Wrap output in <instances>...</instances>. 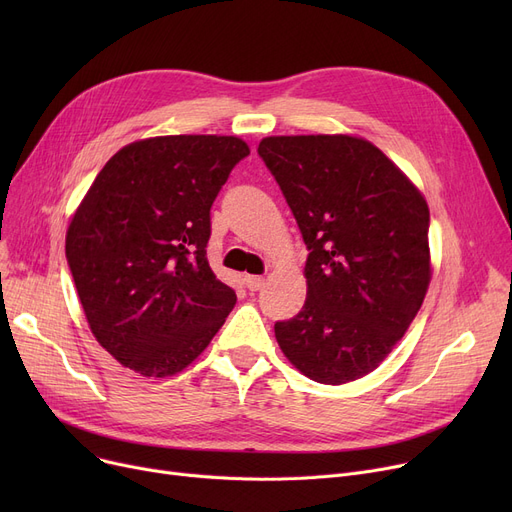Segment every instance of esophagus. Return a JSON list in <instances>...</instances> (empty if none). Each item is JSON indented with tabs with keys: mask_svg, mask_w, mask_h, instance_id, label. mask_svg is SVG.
<instances>
[{
	"mask_svg": "<svg viewBox=\"0 0 512 512\" xmlns=\"http://www.w3.org/2000/svg\"><path fill=\"white\" fill-rule=\"evenodd\" d=\"M245 284H247V288H249L251 292H257V290L263 288L265 278H261V276H245Z\"/></svg>",
	"mask_w": 512,
	"mask_h": 512,
	"instance_id": "esophagus-1",
	"label": "esophagus"
}]
</instances>
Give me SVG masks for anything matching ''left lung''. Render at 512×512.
<instances>
[{
  "instance_id": "8db88e82",
  "label": "left lung",
  "mask_w": 512,
  "mask_h": 512,
  "mask_svg": "<svg viewBox=\"0 0 512 512\" xmlns=\"http://www.w3.org/2000/svg\"><path fill=\"white\" fill-rule=\"evenodd\" d=\"M257 153L309 249L307 301L276 321V340L313 382L359 380L392 353L425 299L427 203L394 161L359 137H267Z\"/></svg>"
}]
</instances>
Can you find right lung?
<instances>
[{
  "label": "right lung",
  "mask_w": 512,
  "mask_h": 512,
  "mask_svg": "<svg viewBox=\"0 0 512 512\" xmlns=\"http://www.w3.org/2000/svg\"><path fill=\"white\" fill-rule=\"evenodd\" d=\"M238 137L174 134L122 147L66 234V259L97 342L145 378L191 365L236 303L207 261L211 205L249 155Z\"/></svg>",
  "instance_id": "right-lung-1"
}]
</instances>
